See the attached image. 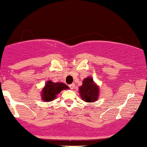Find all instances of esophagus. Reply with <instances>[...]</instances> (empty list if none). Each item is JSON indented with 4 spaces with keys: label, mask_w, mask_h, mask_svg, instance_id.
<instances>
[{
    "label": "esophagus",
    "mask_w": 147,
    "mask_h": 147,
    "mask_svg": "<svg viewBox=\"0 0 147 147\" xmlns=\"http://www.w3.org/2000/svg\"><path fill=\"white\" fill-rule=\"evenodd\" d=\"M69 87L71 89H74L75 88V84H71V85H69Z\"/></svg>",
    "instance_id": "esophagus-1"
}]
</instances>
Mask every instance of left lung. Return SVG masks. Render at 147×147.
Segmentation results:
<instances>
[{"label": "left lung", "mask_w": 147, "mask_h": 147, "mask_svg": "<svg viewBox=\"0 0 147 147\" xmlns=\"http://www.w3.org/2000/svg\"><path fill=\"white\" fill-rule=\"evenodd\" d=\"M79 93L84 102L93 103L99 96V87L91 76H88L82 81V85L79 88Z\"/></svg>", "instance_id": "obj_1"}]
</instances>
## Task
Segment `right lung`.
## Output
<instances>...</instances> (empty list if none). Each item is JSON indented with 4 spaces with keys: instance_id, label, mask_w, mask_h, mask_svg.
Segmentation results:
<instances>
[{
    "instance_id": "obj_1",
    "label": "right lung",
    "mask_w": 147,
    "mask_h": 147,
    "mask_svg": "<svg viewBox=\"0 0 147 147\" xmlns=\"http://www.w3.org/2000/svg\"><path fill=\"white\" fill-rule=\"evenodd\" d=\"M68 86L62 82H53L52 81H47L45 86L40 92L42 100L44 102H51L57 98V96L63 90L68 89Z\"/></svg>"
}]
</instances>
